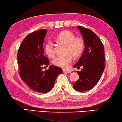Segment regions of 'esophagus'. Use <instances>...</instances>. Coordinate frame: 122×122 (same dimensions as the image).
<instances>
[{
	"instance_id": "34e87169",
	"label": "esophagus",
	"mask_w": 122,
	"mask_h": 122,
	"mask_svg": "<svg viewBox=\"0 0 122 122\" xmlns=\"http://www.w3.org/2000/svg\"><path fill=\"white\" fill-rule=\"evenodd\" d=\"M63 72H66V73H70L71 72V71L70 70H65V69H64L63 70Z\"/></svg>"
}]
</instances>
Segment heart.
<instances>
[{
	"mask_svg": "<svg viewBox=\"0 0 122 122\" xmlns=\"http://www.w3.org/2000/svg\"><path fill=\"white\" fill-rule=\"evenodd\" d=\"M57 41L66 46V53H69L65 56L56 57L53 60V64L61 68H67L72 61V55L75 58L79 57L82 53L85 47L84 41L81 37H75L72 32L65 30L61 32L56 37ZM45 53L49 57L55 56L53 44L51 41H47L44 46Z\"/></svg>",
	"mask_w": 122,
	"mask_h": 122,
	"instance_id": "1",
	"label": "heart"
}]
</instances>
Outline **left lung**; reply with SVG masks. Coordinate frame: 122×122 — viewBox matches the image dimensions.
I'll return each mask as SVG.
<instances>
[{"label":"left lung","mask_w":122,"mask_h":122,"mask_svg":"<svg viewBox=\"0 0 122 122\" xmlns=\"http://www.w3.org/2000/svg\"><path fill=\"white\" fill-rule=\"evenodd\" d=\"M85 43V49L81 57L73 67L83 68L77 71L79 79L73 84L76 90L83 92L89 90L97 84L105 67L104 49L96 34L91 30L78 26Z\"/></svg>","instance_id":"8db88e82"}]
</instances>
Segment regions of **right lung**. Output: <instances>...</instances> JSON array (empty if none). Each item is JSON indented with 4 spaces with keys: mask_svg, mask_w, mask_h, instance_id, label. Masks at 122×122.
Instances as JSON below:
<instances>
[{
    "mask_svg": "<svg viewBox=\"0 0 122 122\" xmlns=\"http://www.w3.org/2000/svg\"><path fill=\"white\" fill-rule=\"evenodd\" d=\"M46 33V30L42 29L28 35L20 45L17 55L20 76L31 89L41 93L50 91L58 76L63 72L61 67L55 65L42 70L43 66H47L50 63L44 54L43 43Z\"/></svg>",
    "mask_w": 122,
    "mask_h": 122,
    "instance_id": "1",
    "label": "right lung"
}]
</instances>
